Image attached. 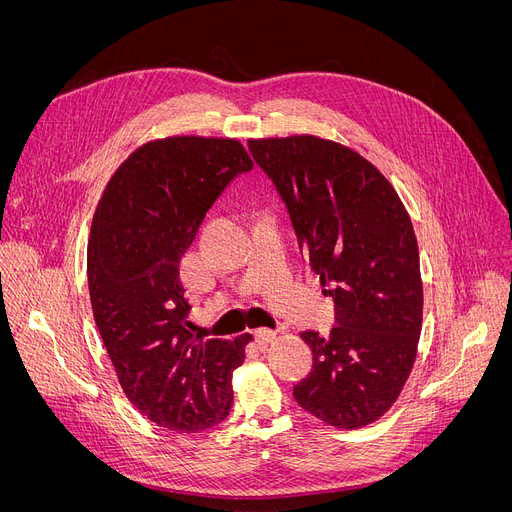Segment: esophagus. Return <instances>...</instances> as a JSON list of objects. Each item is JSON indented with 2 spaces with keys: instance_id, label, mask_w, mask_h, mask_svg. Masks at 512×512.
<instances>
[{
  "instance_id": "1",
  "label": "esophagus",
  "mask_w": 512,
  "mask_h": 512,
  "mask_svg": "<svg viewBox=\"0 0 512 512\" xmlns=\"http://www.w3.org/2000/svg\"><path fill=\"white\" fill-rule=\"evenodd\" d=\"M275 331H271V329H257L255 331V341L259 343V345H267V343H271L273 339H275Z\"/></svg>"
}]
</instances>
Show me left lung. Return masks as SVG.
I'll return each mask as SVG.
<instances>
[{
    "label": "left lung",
    "instance_id": "1",
    "mask_svg": "<svg viewBox=\"0 0 512 512\" xmlns=\"http://www.w3.org/2000/svg\"><path fill=\"white\" fill-rule=\"evenodd\" d=\"M249 151L282 196L322 294L335 300L331 335H300L312 371L294 398L339 429L374 423L400 396L421 339L423 282L410 216L380 169L335 141L251 138Z\"/></svg>",
    "mask_w": 512,
    "mask_h": 512
}]
</instances>
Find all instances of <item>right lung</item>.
I'll use <instances>...</instances> for the list:
<instances>
[{"mask_svg": "<svg viewBox=\"0 0 512 512\" xmlns=\"http://www.w3.org/2000/svg\"><path fill=\"white\" fill-rule=\"evenodd\" d=\"M251 169L235 138L151 141L112 175L91 222L87 282L98 331L128 400L169 431L224 421L232 371L253 339L200 341L179 275L206 212Z\"/></svg>", "mask_w": 512, "mask_h": 512, "instance_id": "right-lung-1", "label": "right lung"}]
</instances>
